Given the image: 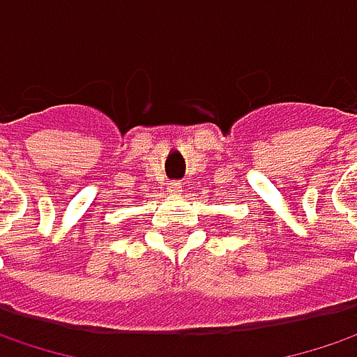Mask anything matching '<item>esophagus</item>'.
<instances>
[{"mask_svg": "<svg viewBox=\"0 0 357 357\" xmlns=\"http://www.w3.org/2000/svg\"><path fill=\"white\" fill-rule=\"evenodd\" d=\"M168 192H170V195H181V192H183L181 183H168Z\"/></svg>", "mask_w": 357, "mask_h": 357, "instance_id": "34e87169", "label": "esophagus"}]
</instances>
